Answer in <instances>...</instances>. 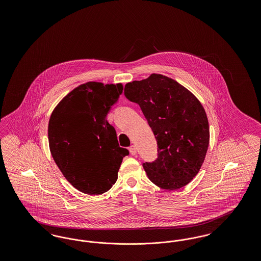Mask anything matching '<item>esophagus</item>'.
Returning <instances> with one entry per match:
<instances>
[{
	"label": "esophagus",
	"instance_id": "1",
	"mask_svg": "<svg viewBox=\"0 0 261 261\" xmlns=\"http://www.w3.org/2000/svg\"><path fill=\"white\" fill-rule=\"evenodd\" d=\"M129 151H130V154L135 155L137 153L136 147H135V146H131V147H129Z\"/></svg>",
	"mask_w": 261,
	"mask_h": 261
}]
</instances>
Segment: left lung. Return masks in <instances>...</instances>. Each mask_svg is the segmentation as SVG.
Listing matches in <instances>:
<instances>
[{"label": "left lung", "instance_id": "obj_1", "mask_svg": "<svg viewBox=\"0 0 261 261\" xmlns=\"http://www.w3.org/2000/svg\"><path fill=\"white\" fill-rule=\"evenodd\" d=\"M124 93L141 107L158 141V160L143 164L149 180L169 191L188 185L199 173L210 145L200 101L176 80L158 73L127 83Z\"/></svg>", "mask_w": 261, "mask_h": 261}]
</instances>
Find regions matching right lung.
<instances>
[{
	"instance_id": "add662e5",
	"label": "right lung",
	"mask_w": 261,
	"mask_h": 261,
	"mask_svg": "<svg viewBox=\"0 0 261 261\" xmlns=\"http://www.w3.org/2000/svg\"><path fill=\"white\" fill-rule=\"evenodd\" d=\"M123 85L90 81L70 91L54 109L49 147L65 179L87 195H101L115 184L128 149L119 147L107 114Z\"/></svg>"
}]
</instances>
